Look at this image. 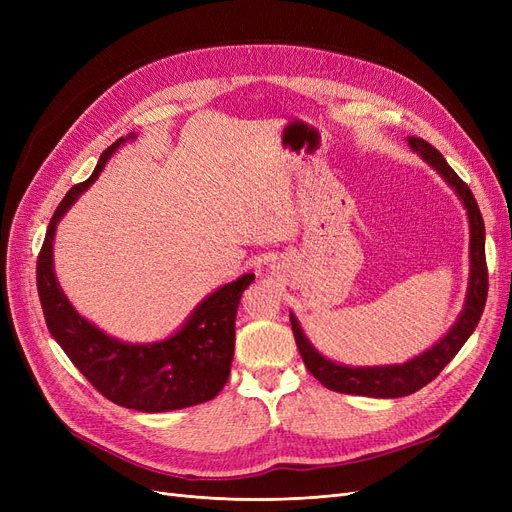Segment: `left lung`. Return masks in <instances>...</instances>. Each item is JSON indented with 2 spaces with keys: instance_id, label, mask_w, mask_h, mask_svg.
Here are the masks:
<instances>
[{
  "instance_id": "left-lung-1",
  "label": "left lung",
  "mask_w": 512,
  "mask_h": 512,
  "mask_svg": "<svg viewBox=\"0 0 512 512\" xmlns=\"http://www.w3.org/2000/svg\"><path fill=\"white\" fill-rule=\"evenodd\" d=\"M408 145L433 170H438V175L451 185L455 194L461 198L463 207L468 211L470 282H468L466 303H463V309L457 322L453 324V329L448 331L436 346H431L423 354H418L414 359L401 365H382V367H350V365L333 363L312 346V342L305 337L297 316L290 312L294 342H297V348L303 356V363L309 369V374H312L316 380H320V384L327 386V389L337 393L380 397V399H393V397H404V395L416 393L453 361V356L461 350L463 344L468 342V337L474 333L480 316H483L487 290H489L483 215H480V209L468 185L459 179V175L451 166H448V162L436 147H431L427 141H423V138H416V136H408Z\"/></svg>"
}]
</instances>
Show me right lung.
Masks as SVG:
<instances>
[{"instance_id":"obj_1","label":"right lung","mask_w":512,"mask_h":512,"mask_svg":"<svg viewBox=\"0 0 512 512\" xmlns=\"http://www.w3.org/2000/svg\"><path fill=\"white\" fill-rule=\"evenodd\" d=\"M130 138L136 134L108 147L91 177L74 185L55 209L36 265L38 297L55 342L106 399L138 412H168L203 404L224 389L235 354L237 307L243 290L254 282V273L211 292L175 335L156 344L119 342L76 312L55 277V228L74 200L98 179L108 158Z\"/></svg>"}]
</instances>
